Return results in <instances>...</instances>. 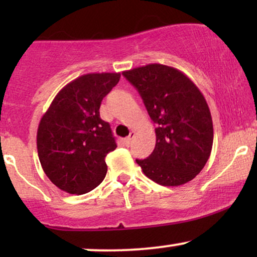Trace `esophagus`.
I'll use <instances>...</instances> for the list:
<instances>
[{
    "instance_id": "1",
    "label": "esophagus",
    "mask_w": 257,
    "mask_h": 257,
    "mask_svg": "<svg viewBox=\"0 0 257 257\" xmlns=\"http://www.w3.org/2000/svg\"><path fill=\"white\" fill-rule=\"evenodd\" d=\"M134 138H135V132H131V134H129L128 137H126V138L124 139L125 145H131L132 140H133V139H134Z\"/></svg>"
}]
</instances>
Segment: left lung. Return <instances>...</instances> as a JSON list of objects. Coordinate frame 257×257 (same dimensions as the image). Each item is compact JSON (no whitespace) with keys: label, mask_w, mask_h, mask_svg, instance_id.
<instances>
[{"label":"left lung","mask_w":257,"mask_h":257,"mask_svg":"<svg viewBox=\"0 0 257 257\" xmlns=\"http://www.w3.org/2000/svg\"><path fill=\"white\" fill-rule=\"evenodd\" d=\"M123 76L140 93L157 125L155 150L137 163L159 185L187 184L204 168L213 149V119L204 95L192 79L168 65L149 64Z\"/></svg>","instance_id":"8db88e82"}]
</instances>
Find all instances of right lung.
Segmentation results:
<instances>
[{
  "label": "right lung",
  "instance_id": "obj_1",
  "mask_svg": "<svg viewBox=\"0 0 257 257\" xmlns=\"http://www.w3.org/2000/svg\"><path fill=\"white\" fill-rule=\"evenodd\" d=\"M119 78V72L79 76L59 90L40 120L41 166L64 192L87 193L105 179V158L117 145L110 124L100 118L99 108Z\"/></svg>",
  "mask_w": 257,
  "mask_h": 257
}]
</instances>
